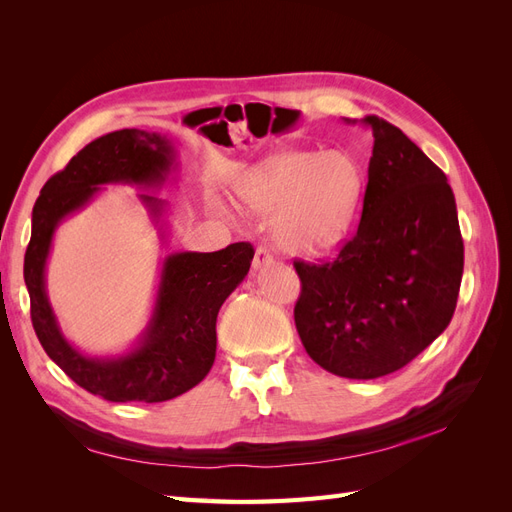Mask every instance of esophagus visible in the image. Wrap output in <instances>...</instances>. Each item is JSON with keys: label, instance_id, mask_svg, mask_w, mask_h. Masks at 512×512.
Wrapping results in <instances>:
<instances>
[{"label": "esophagus", "instance_id": "esophagus-1", "mask_svg": "<svg viewBox=\"0 0 512 512\" xmlns=\"http://www.w3.org/2000/svg\"><path fill=\"white\" fill-rule=\"evenodd\" d=\"M273 262V256H271V252L267 250V247H258L256 250V254H254V262H252V267L258 271V269H262V267H267V265H271Z\"/></svg>", "mask_w": 512, "mask_h": 512}]
</instances>
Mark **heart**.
<instances>
[{"label":"heart","instance_id":"heart-1","mask_svg":"<svg viewBox=\"0 0 512 512\" xmlns=\"http://www.w3.org/2000/svg\"><path fill=\"white\" fill-rule=\"evenodd\" d=\"M365 190L361 164L344 151H282L260 162L239 185L243 203L275 215L280 250L318 256L342 243Z\"/></svg>","mask_w":512,"mask_h":512}]
</instances>
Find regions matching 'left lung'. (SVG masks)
I'll use <instances>...</instances> for the list:
<instances>
[{"label": "left lung", "mask_w": 512, "mask_h": 512, "mask_svg": "<svg viewBox=\"0 0 512 512\" xmlns=\"http://www.w3.org/2000/svg\"><path fill=\"white\" fill-rule=\"evenodd\" d=\"M361 123L374 151L359 230L331 262H294V324L322 369L374 380L408 365L448 327L463 239L442 170L389 121L367 115Z\"/></svg>", "instance_id": "1"}]
</instances>
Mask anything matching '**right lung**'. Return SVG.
<instances>
[{"mask_svg":"<svg viewBox=\"0 0 512 512\" xmlns=\"http://www.w3.org/2000/svg\"><path fill=\"white\" fill-rule=\"evenodd\" d=\"M175 166V147L158 132L117 130L83 147L44 188L32 213L25 252V286L32 324L44 352L83 386L108 401L158 404L203 380L215 361V320L228 294L250 271L254 247L232 243L220 252H175L162 262L153 312L138 342L117 356H87L61 333L46 294V260L57 226L85 209L102 185L162 188ZM164 239L166 200L138 194Z\"/></svg>","mask_w":512,"mask_h":512,"instance_id":"right-lung-1","label":"right lung"}]
</instances>
